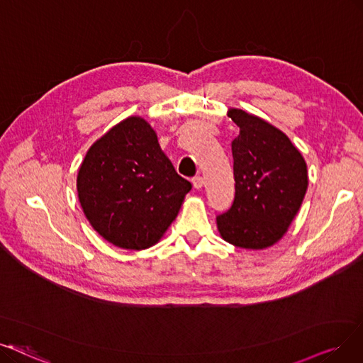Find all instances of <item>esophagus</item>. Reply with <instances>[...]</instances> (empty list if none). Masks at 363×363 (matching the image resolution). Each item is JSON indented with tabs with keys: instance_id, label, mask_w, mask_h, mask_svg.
I'll return each instance as SVG.
<instances>
[{
	"instance_id": "1",
	"label": "esophagus",
	"mask_w": 363,
	"mask_h": 363,
	"mask_svg": "<svg viewBox=\"0 0 363 363\" xmlns=\"http://www.w3.org/2000/svg\"><path fill=\"white\" fill-rule=\"evenodd\" d=\"M192 184H194L195 189H201V187L204 186V179H202L201 176H195V177L192 179Z\"/></svg>"
}]
</instances>
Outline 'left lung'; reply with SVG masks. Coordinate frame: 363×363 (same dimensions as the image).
<instances>
[{"mask_svg": "<svg viewBox=\"0 0 363 363\" xmlns=\"http://www.w3.org/2000/svg\"><path fill=\"white\" fill-rule=\"evenodd\" d=\"M228 116L240 128L232 141L235 198L217 216V229L235 247L262 250L295 219L308 187L307 164L279 128L238 108Z\"/></svg>", "mask_w": 363, "mask_h": 363, "instance_id": "obj_1", "label": "left lung"}]
</instances>
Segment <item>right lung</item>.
<instances>
[{
	"instance_id": "1",
	"label": "right lung",
	"mask_w": 363,
	"mask_h": 363,
	"mask_svg": "<svg viewBox=\"0 0 363 363\" xmlns=\"http://www.w3.org/2000/svg\"><path fill=\"white\" fill-rule=\"evenodd\" d=\"M191 189L153 128L138 116L96 140L77 174L86 219L104 240L128 250L149 249L161 240Z\"/></svg>"
}]
</instances>
